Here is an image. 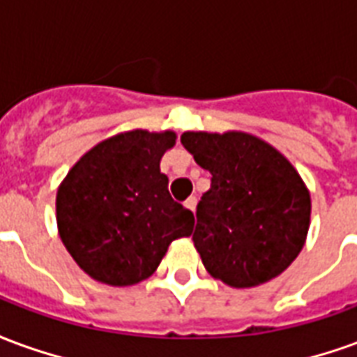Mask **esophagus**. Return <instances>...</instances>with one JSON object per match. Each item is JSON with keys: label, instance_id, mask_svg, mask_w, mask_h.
Wrapping results in <instances>:
<instances>
[{"label": "esophagus", "instance_id": "34e87169", "mask_svg": "<svg viewBox=\"0 0 357 357\" xmlns=\"http://www.w3.org/2000/svg\"><path fill=\"white\" fill-rule=\"evenodd\" d=\"M183 204H185V208L195 210V206H197V197H189V199H187V201L183 202Z\"/></svg>", "mask_w": 357, "mask_h": 357}]
</instances>
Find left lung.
Masks as SVG:
<instances>
[{
    "mask_svg": "<svg viewBox=\"0 0 357 357\" xmlns=\"http://www.w3.org/2000/svg\"><path fill=\"white\" fill-rule=\"evenodd\" d=\"M181 143L212 174L193 231L206 271L235 289L281 275L306 243L312 212L294 166L245 132H185Z\"/></svg>",
    "mask_w": 357,
    "mask_h": 357,
    "instance_id": "8db88e82",
    "label": "left lung"
}]
</instances>
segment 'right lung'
<instances>
[{
    "label": "right lung",
    "instance_id": "right-lung-1",
    "mask_svg": "<svg viewBox=\"0 0 357 357\" xmlns=\"http://www.w3.org/2000/svg\"><path fill=\"white\" fill-rule=\"evenodd\" d=\"M174 145V132L118 133L89 149L59 185L61 241L95 281L139 283L155 273L172 241L193 231V212L172 199L160 172Z\"/></svg>",
    "mask_w": 357,
    "mask_h": 357
}]
</instances>
